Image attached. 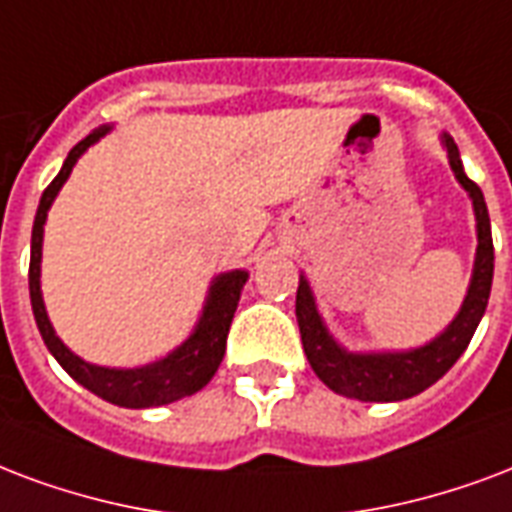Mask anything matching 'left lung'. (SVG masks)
Wrapping results in <instances>:
<instances>
[{"label": "left lung", "mask_w": 512, "mask_h": 512, "mask_svg": "<svg viewBox=\"0 0 512 512\" xmlns=\"http://www.w3.org/2000/svg\"><path fill=\"white\" fill-rule=\"evenodd\" d=\"M448 150V161L454 169L456 179L470 193L475 206V220H478V255H475V271L462 311L448 325L446 333L427 346L403 354H349L327 335L325 325L317 314L311 290L306 279H300L298 298H295V317H298L300 341L306 351L311 368L333 392L365 403H395L424 392L438 378L451 370L467 343L473 338L475 327L481 322L483 311L489 306L491 279H494V241H491L489 209L483 201L481 187L467 177L459 158V147L451 136H443Z\"/></svg>", "instance_id": "8db88e82"}]
</instances>
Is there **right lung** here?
<instances>
[{"label":"right lung","instance_id":"1","mask_svg":"<svg viewBox=\"0 0 512 512\" xmlns=\"http://www.w3.org/2000/svg\"><path fill=\"white\" fill-rule=\"evenodd\" d=\"M109 128L101 126L93 134H88L83 142H77L66 155L64 166L58 171V177L45 187V193L39 198L37 217H34V228H31V260H29V295L31 308H34V319H37L42 341L50 349V354L61 362V368L69 376L91 389L93 395H99L107 403H115L120 408H158V405L174 403L182 397L195 395L198 389H204L212 376L220 368L222 357H225V343H228L230 322L239 306V295L247 284V273L230 271L222 273L220 279L212 284L209 300H206L204 317L195 327V333L187 338L177 351H171L169 357L161 362H152L144 368L134 370H115V368H99L91 362L80 360L77 354L66 349L64 343L58 341L53 333L48 314H45V303H42V292H39V260H42V225L48 217V209L53 198L58 195L61 185L69 177V171L77 163L93 142H99L101 136L107 134Z\"/></svg>","mask_w":512,"mask_h":512}]
</instances>
